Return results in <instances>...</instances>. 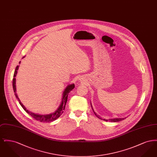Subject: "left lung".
I'll use <instances>...</instances> for the list:
<instances>
[{
    "instance_id": "1",
    "label": "left lung",
    "mask_w": 157,
    "mask_h": 157,
    "mask_svg": "<svg viewBox=\"0 0 157 157\" xmlns=\"http://www.w3.org/2000/svg\"><path fill=\"white\" fill-rule=\"evenodd\" d=\"M90 104H91V103H90ZM91 107H92V105H91ZM92 110H93V111H94V109H93V108H92ZM94 113H95V115L98 118H99V119H101L102 120V118H100L98 115H97V113H95V112H94ZM126 118H113V119H108V120H105V119H104L103 120H104V121H110V122H119V121H122V120H124V119H125Z\"/></svg>"
}]
</instances>
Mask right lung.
<instances>
[{"instance_id": "right-lung-1", "label": "right lung", "mask_w": 157, "mask_h": 157, "mask_svg": "<svg viewBox=\"0 0 157 157\" xmlns=\"http://www.w3.org/2000/svg\"><path fill=\"white\" fill-rule=\"evenodd\" d=\"M25 56L23 57V58ZM21 63V61L19 62V63ZM19 65H17L16 69H15V72H14V75H13V91L15 92V95L16 96V99H17V101H19L20 105L22 106L23 109L27 112L28 113H29L30 116L33 118L35 120H37L38 121L42 122H52L53 121L58 119L60 116L63 113V111L65 109V105L67 102V96L69 93L73 90L75 88V85L74 83L71 84V85H68L66 87V88L64 90L63 92V96H62V102L60 103L59 106L58 107V108L57 109L56 111H55V112H53L52 113L50 114H47V115H39V114H36L34 113L33 112L29 111L25 107V106L22 104V103L21 102L19 98L17 97V95L16 94V76L17 75V70L19 69Z\"/></svg>"}]
</instances>
